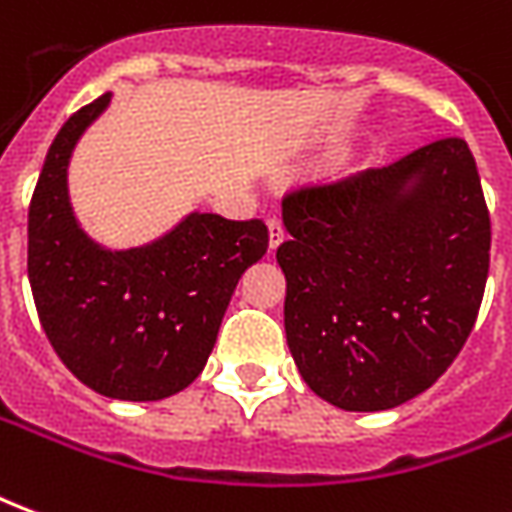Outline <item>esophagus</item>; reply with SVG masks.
I'll list each match as a JSON object with an SVG mask.
<instances>
[{
    "mask_svg": "<svg viewBox=\"0 0 512 512\" xmlns=\"http://www.w3.org/2000/svg\"><path fill=\"white\" fill-rule=\"evenodd\" d=\"M267 226H270V250H275L284 242V223H281L278 217H270Z\"/></svg>",
    "mask_w": 512,
    "mask_h": 512,
    "instance_id": "esophagus-1",
    "label": "esophagus"
}]
</instances>
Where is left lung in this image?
Listing matches in <instances>:
<instances>
[{
    "label": "left lung",
    "instance_id": "8db88e82",
    "mask_svg": "<svg viewBox=\"0 0 512 512\" xmlns=\"http://www.w3.org/2000/svg\"><path fill=\"white\" fill-rule=\"evenodd\" d=\"M284 328L308 389L386 411L430 389L477 322L491 215L466 140L286 192Z\"/></svg>",
    "mask_w": 512,
    "mask_h": 512
}]
</instances>
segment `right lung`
<instances>
[{
    "mask_svg": "<svg viewBox=\"0 0 512 512\" xmlns=\"http://www.w3.org/2000/svg\"><path fill=\"white\" fill-rule=\"evenodd\" d=\"M104 93L54 137L30 201L27 273L54 353L112 400H165L201 375L237 281L259 262L264 220L195 212L146 248L104 250L76 226L65 170Z\"/></svg>",
    "mask_w": 512,
    "mask_h": 512,
    "instance_id": "right-lung-1",
    "label": "right lung"
}]
</instances>
